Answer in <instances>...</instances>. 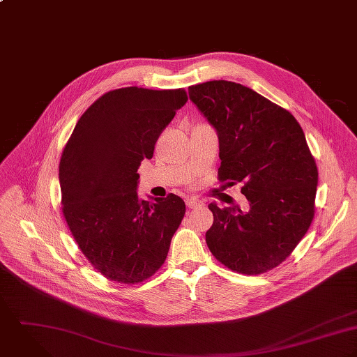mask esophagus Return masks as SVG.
Instances as JSON below:
<instances>
[{
  "label": "esophagus",
  "mask_w": 357,
  "mask_h": 357,
  "mask_svg": "<svg viewBox=\"0 0 357 357\" xmlns=\"http://www.w3.org/2000/svg\"><path fill=\"white\" fill-rule=\"evenodd\" d=\"M186 206H188L190 210H193V208L200 207V206H202V202L197 200V199H195V197H188V199H186Z\"/></svg>",
  "instance_id": "esophagus-1"
}]
</instances>
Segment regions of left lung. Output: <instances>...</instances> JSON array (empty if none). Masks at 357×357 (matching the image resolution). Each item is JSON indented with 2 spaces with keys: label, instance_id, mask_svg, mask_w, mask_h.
<instances>
[{
  "label": "left lung",
  "instance_id": "obj_1",
  "mask_svg": "<svg viewBox=\"0 0 357 357\" xmlns=\"http://www.w3.org/2000/svg\"><path fill=\"white\" fill-rule=\"evenodd\" d=\"M190 100L216 130L219 182L243 183L248 207L208 208L206 241L233 272L261 275L279 266L313 216L317 165L295 117L248 86L214 79L189 86Z\"/></svg>",
  "mask_w": 357,
  "mask_h": 357
}]
</instances>
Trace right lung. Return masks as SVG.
I'll return each instance as SVG.
<instances>
[{
  "mask_svg": "<svg viewBox=\"0 0 357 357\" xmlns=\"http://www.w3.org/2000/svg\"><path fill=\"white\" fill-rule=\"evenodd\" d=\"M188 102L183 88L109 91L79 117L59 162L62 213L78 248L106 279L137 284L164 264L183 200L139 199L138 168Z\"/></svg>",
  "mask_w": 357,
  "mask_h": 357,
  "instance_id": "obj_1",
  "label": "right lung"
}]
</instances>
